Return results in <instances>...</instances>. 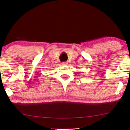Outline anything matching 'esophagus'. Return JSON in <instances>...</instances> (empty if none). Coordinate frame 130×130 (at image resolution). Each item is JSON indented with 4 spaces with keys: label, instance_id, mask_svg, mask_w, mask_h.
I'll return each mask as SVG.
<instances>
[{
    "label": "esophagus",
    "instance_id": "34e87169",
    "mask_svg": "<svg viewBox=\"0 0 130 130\" xmlns=\"http://www.w3.org/2000/svg\"><path fill=\"white\" fill-rule=\"evenodd\" d=\"M67 64H68V62H62L61 63V65L62 66H66Z\"/></svg>",
    "mask_w": 130,
    "mask_h": 130
}]
</instances>
